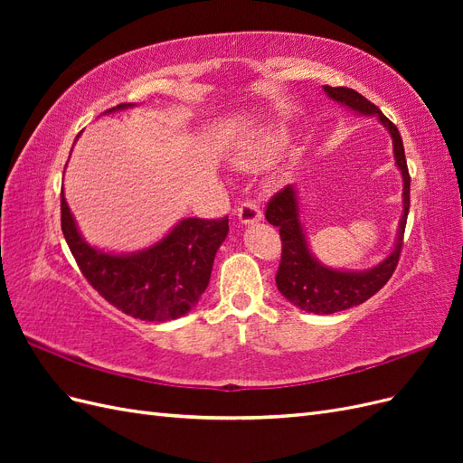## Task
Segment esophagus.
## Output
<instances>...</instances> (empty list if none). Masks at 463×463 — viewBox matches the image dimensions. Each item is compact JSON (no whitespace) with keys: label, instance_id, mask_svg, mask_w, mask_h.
<instances>
[{"label":"esophagus","instance_id":"1","mask_svg":"<svg viewBox=\"0 0 463 463\" xmlns=\"http://www.w3.org/2000/svg\"><path fill=\"white\" fill-rule=\"evenodd\" d=\"M237 216L241 223H255L262 218V210L255 201H243L237 204Z\"/></svg>","mask_w":463,"mask_h":463}]
</instances>
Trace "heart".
Listing matches in <instances>:
<instances>
[{
	"instance_id": "b5f03b06",
	"label": "heart",
	"mask_w": 463,
	"mask_h": 463,
	"mask_svg": "<svg viewBox=\"0 0 463 463\" xmlns=\"http://www.w3.org/2000/svg\"><path fill=\"white\" fill-rule=\"evenodd\" d=\"M264 162V154H247V156L240 158V165L243 167H253Z\"/></svg>"
}]
</instances>
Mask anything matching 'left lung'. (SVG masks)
<instances>
[{"label":"left lung","mask_w":463,"mask_h":463,"mask_svg":"<svg viewBox=\"0 0 463 463\" xmlns=\"http://www.w3.org/2000/svg\"><path fill=\"white\" fill-rule=\"evenodd\" d=\"M325 92L334 98L335 102H342L359 114L378 116L381 123L390 131L392 141H394V156L396 164L403 175V214L400 220L398 241L390 257L381 264L365 272H342L332 270L322 266L311 253L305 241V233L299 222L298 194L291 185L279 189L274 197L266 204V220L272 226L279 228V240H282V259L276 272V286L282 296L299 309L317 315H332L338 311L352 309L355 305L365 303L373 298L378 289L394 274L402 245L405 222L410 213V184L411 177L408 172V162H405V152L400 131L381 109L365 96L354 89L345 87H325Z\"/></svg>","instance_id":"8db88e82"}]
</instances>
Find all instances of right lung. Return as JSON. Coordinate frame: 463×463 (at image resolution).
Wrapping results in <instances>:
<instances>
[{
  "label": "right lung",
  "mask_w": 463,
  "mask_h": 463,
  "mask_svg": "<svg viewBox=\"0 0 463 463\" xmlns=\"http://www.w3.org/2000/svg\"><path fill=\"white\" fill-rule=\"evenodd\" d=\"M228 230V216L187 218L141 253L109 255L82 240L61 191V232L79 270L109 305L138 320H174L199 303Z\"/></svg>",
  "instance_id": "add662e5"
}]
</instances>
